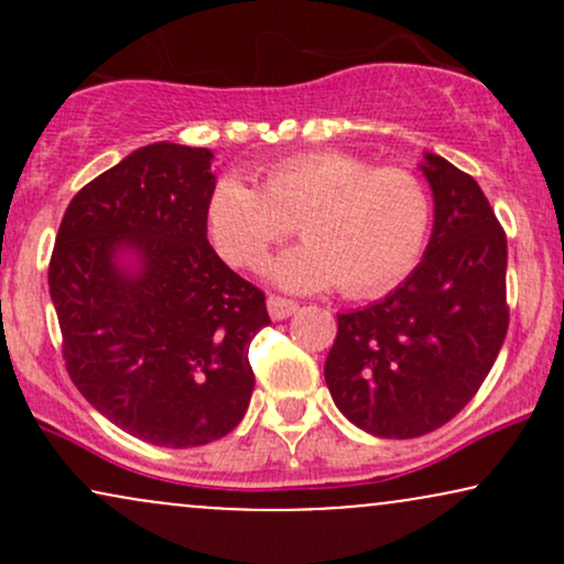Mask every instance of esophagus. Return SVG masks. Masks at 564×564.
I'll use <instances>...</instances> for the list:
<instances>
[{
    "instance_id": "34e87169",
    "label": "esophagus",
    "mask_w": 564,
    "mask_h": 564,
    "mask_svg": "<svg viewBox=\"0 0 564 564\" xmlns=\"http://www.w3.org/2000/svg\"><path fill=\"white\" fill-rule=\"evenodd\" d=\"M296 302L283 300V296H268V313L273 321H286L289 315L296 313Z\"/></svg>"
}]
</instances>
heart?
I'll list each match as a JSON object with an SVG mask.
<instances>
[{
  "mask_svg": "<svg viewBox=\"0 0 564 564\" xmlns=\"http://www.w3.org/2000/svg\"><path fill=\"white\" fill-rule=\"evenodd\" d=\"M262 186L225 174L212 187L206 230L225 262L254 268L300 225L304 241L281 251L268 275L289 291L339 286L366 300L398 286L422 260L432 198L413 172L313 151L270 164Z\"/></svg>",
  "mask_w": 564,
  "mask_h": 564,
  "instance_id": "obj_1",
  "label": "heart"
}]
</instances>
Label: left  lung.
Returning <instances> with one entry per match:
<instances>
[{"instance_id": "obj_1", "label": "left lung", "mask_w": 564, "mask_h": 564, "mask_svg": "<svg viewBox=\"0 0 564 564\" xmlns=\"http://www.w3.org/2000/svg\"><path fill=\"white\" fill-rule=\"evenodd\" d=\"M419 170L435 200L422 262L384 300L336 315L323 368L336 408L373 437H422L451 422L509 326L507 236L488 198L437 153Z\"/></svg>"}]
</instances>
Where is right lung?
<instances>
[{
	"label": "right lung",
	"mask_w": 564,
	"mask_h": 564,
	"mask_svg": "<svg viewBox=\"0 0 564 564\" xmlns=\"http://www.w3.org/2000/svg\"><path fill=\"white\" fill-rule=\"evenodd\" d=\"M209 148L153 142L84 185L50 260L68 377L87 403L161 448L206 445L249 408L264 294L217 257Z\"/></svg>",
	"instance_id": "1"
}]
</instances>
